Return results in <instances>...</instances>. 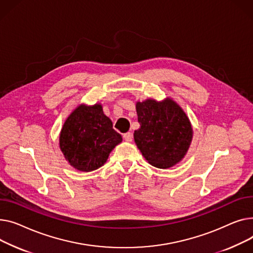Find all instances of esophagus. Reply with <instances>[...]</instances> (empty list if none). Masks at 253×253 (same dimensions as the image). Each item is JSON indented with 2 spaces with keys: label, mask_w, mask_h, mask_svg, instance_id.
Returning a JSON list of instances; mask_svg holds the SVG:
<instances>
[{
  "label": "esophagus",
  "mask_w": 253,
  "mask_h": 253,
  "mask_svg": "<svg viewBox=\"0 0 253 253\" xmlns=\"http://www.w3.org/2000/svg\"><path fill=\"white\" fill-rule=\"evenodd\" d=\"M124 139L126 141V142H131L132 141V133L131 132H126L124 135Z\"/></svg>",
  "instance_id": "obj_1"
}]
</instances>
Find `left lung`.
Listing matches in <instances>:
<instances>
[{
	"mask_svg": "<svg viewBox=\"0 0 253 253\" xmlns=\"http://www.w3.org/2000/svg\"><path fill=\"white\" fill-rule=\"evenodd\" d=\"M140 128L133 139L145 159L158 169H169L186 155L193 138L191 123L172 99L137 102Z\"/></svg>",
	"mask_w": 253,
	"mask_h": 253,
	"instance_id": "1",
	"label": "left lung"
}]
</instances>
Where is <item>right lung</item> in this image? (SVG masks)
<instances>
[{"label":"right lung","mask_w":253,"mask_h":253,"mask_svg":"<svg viewBox=\"0 0 253 253\" xmlns=\"http://www.w3.org/2000/svg\"><path fill=\"white\" fill-rule=\"evenodd\" d=\"M112 126L101 104L93 106L82 104L74 109L59 137V146L69 165L81 171L101 168L114 147L123 141Z\"/></svg>","instance_id":"add662e5"}]
</instances>
